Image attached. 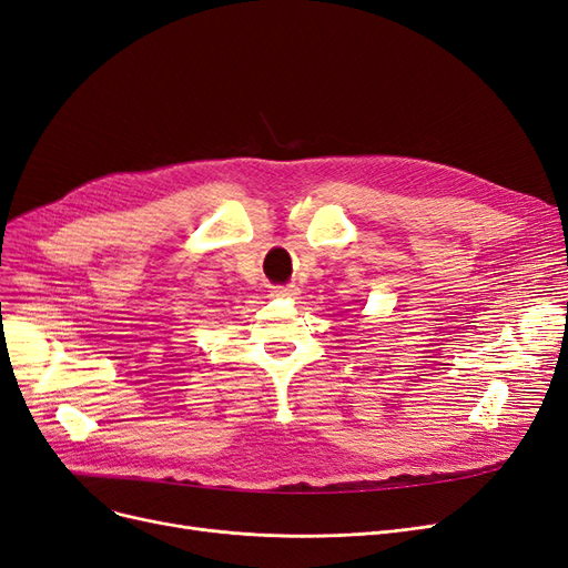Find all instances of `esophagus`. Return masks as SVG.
Instances as JSON below:
<instances>
[{"label": "esophagus", "instance_id": "obj_1", "mask_svg": "<svg viewBox=\"0 0 568 568\" xmlns=\"http://www.w3.org/2000/svg\"><path fill=\"white\" fill-rule=\"evenodd\" d=\"M272 296L293 298V296H298V288L296 286H275V288H272Z\"/></svg>", "mask_w": 568, "mask_h": 568}]
</instances>
